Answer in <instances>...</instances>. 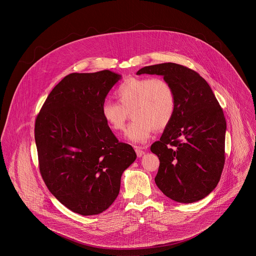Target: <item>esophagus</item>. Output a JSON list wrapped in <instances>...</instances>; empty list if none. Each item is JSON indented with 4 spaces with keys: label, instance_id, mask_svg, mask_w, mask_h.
<instances>
[{
    "label": "esophagus",
    "instance_id": "obj_1",
    "mask_svg": "<svg viewBox=\"0 0 256 256\" xmlns=\"http://www.w3.org/2000/svg\"><path fill=\"white\" fill-rule=\"evenodd\" d=\"M146 148H145V146H135V152H136V154H137V156L138 158H141L145 152H146Z\"/></svg>",
    "mask_w": 256,
    "mask_h": 256
}]
</instances>
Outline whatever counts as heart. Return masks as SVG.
Here are the masks:
<instances>
[{
	"instance_id": "1",
	"label": "heart",
	"mask_w": 256,
	"mask_h": 256,
	"mask_svg": "<svg viewBox=\"0 0 256 256\" xmlns=\"http://www.w3.org/2000/svg\"><path fill=\"white\" fill-rule=\"evenodd\" d=\"M118 104L106 100L100 114L111 131L121 132L131 113L133 121L126 131V138L133 143H144L154 130L166 128L176 110V94L166 78H128L115 90Z\"/></svg>"
}]
</instances>
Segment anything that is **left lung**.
Listing matches in <instances>:
<instances>
[{
	"mask_svg": "<svg viewBox=\"0 0 256 256\" xmlns=\"http://www.w3.org/2000/svg\"><path fill=\"white\" fill-rule=\"evenodd\" d=\"M160 74L174 88L176 110L150 150L160 160L154 178L168 198L193 203L210 194L224 164L226 122L208 82L194 70L176 63L146 66L137 74Z\"/></svg>",
	"mask_w": 256,
	"mask_h": 256,
	"instance_id": "8db88e82",
	"label": "left lung"
}]
</instances>
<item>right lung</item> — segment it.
Listing matches in <instances>:
<instances>
[{
    "mask_svg": "<svg viewBox=\"0 0 256 256\" xmlns=\"http://www.w3.org/2000/svg\"><path fill=\"white\" fill-rule=\"evenodd\" d=\"M120 76L108 70L66 76L36 119L41 176L64 206L82 216L110 207L119 194L123 172L137 158L132 146L118 141L100 114Z\"/></svg>",
    "mask_w": 256,
    "mask_h": 256,
    "instance_id": "obj_1",
    "label": "right lung"
}]
</instances>
